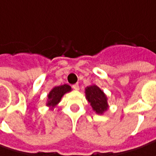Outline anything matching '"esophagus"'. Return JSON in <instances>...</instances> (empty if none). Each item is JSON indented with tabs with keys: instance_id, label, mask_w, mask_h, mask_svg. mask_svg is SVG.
Returning <instances> with one entry per match:
<instances>
[{
	"instance_id": "1",
	"label": "esophagus",
	"mask_w": 156,
	"mask_h": 156,
	"mask_svg": "<svg viewBox=\"0 0 156 156\" xmlns=\"http://www.w3.org/2000/svg\"><path fill=\"white\" fill-rule=\"evenodd\" d=\"M73 88L75 90H79V86H78V83H76V84H73Z\"/></svg>"
}]
</instances>
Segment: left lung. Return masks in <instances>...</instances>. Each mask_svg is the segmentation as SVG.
Masks as SVG:
<instances>
[{"label":"left lung","mask_w":156,"mask_h":156,"mask_svg":"<svg viewBox=\"0 0 156 156\" xmlns=\"http://www.w3.org/2000/svg\"><path fill=\"white\" fill-rule=\"evenodd\" d=\"M85 96L87 101L92 107V110L97 114L102 115L108 110L109 105L107 102V97L98 86L92 84L90 86L86 87Z\"/></svg>","instance_id":"obj_1"}]
</instances>
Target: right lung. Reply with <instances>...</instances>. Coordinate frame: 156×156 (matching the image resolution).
Here are the masks:
<instances>
[{
  "label": "right lung",
  "instance_id": "1",
  "mask_svg": "<svg viewBox=\"0 0 156 156\" xmlns=\"http://www.w3.org/2000/svg\"><path fill=\"white\" fill-rule=\"evenodd\" d=\"M72 90V87L68 84H63L59 86H55L53 89H51V90L49 92V94L47 95V103L46 106L50 107V108H54L61 100L62 97L66 93H67L69 91Z\"/></svg>",
  "mask_w": 156,
  "mask_h": 156
}]
</instances>
